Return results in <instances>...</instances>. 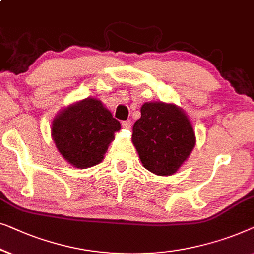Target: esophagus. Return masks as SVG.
<instances>
[{
    "label": "esophagus",
    "instance_id": "34e87169",
    "mask_svg": "<svg viewBox=\"0 0 254 254\" xmlns=\"http://www.w3.org/2000/svg\"><path fill=\"white\" fill-rule=\"evenodd\" d=\"M122 127L123 128H131V121L130 120L123 121V122H122Z\"/></svg>",
    "mask_w": 254,
    "mask_h": 254
}]
</instances>
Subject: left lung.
<instances>
[{
	"label": "left lung",
	"instance_id": "8db88e82",
	"mask_svg": "<svg viewBox=\"0 0 254 254\" xmlns=\"http://www.w3.org/2000/svg\"><path fill=\"white\" fill-rule=\"evenodd\" d=\"M132 128V142L146 169L160 176L178 170L195 144L191 122L182 109L163 102H146Z\"/></svg>",
	"mask_w": 254,
	"mask_h": 254
}]
</instances>
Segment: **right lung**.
Segmentation results:
<instances>
[{"label":"right lung","instance_id":"add662e5","mask_svg":"<svg viewBox=\"0 0 254 254\" xmlns=\"http://www.w3.org/2000/svg\"><path fill=\"white\" fill-rule=\"evenodd\" d=\"M120 128L119 121L101 101L85 99L57 115L52 135L63 158L83 169L102 161L114 133Z\"/></svg>","mask_w":254,"mask_h":254}]
</instances>
